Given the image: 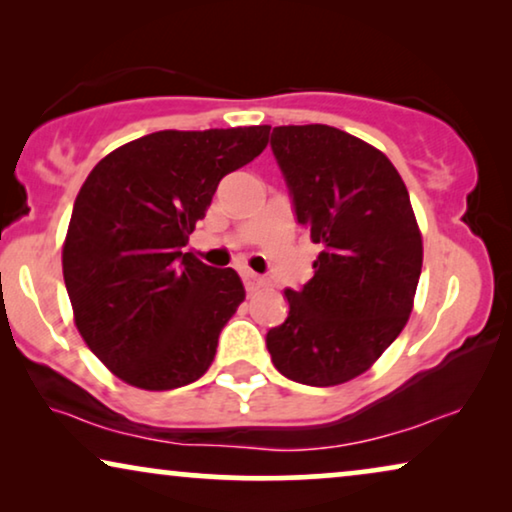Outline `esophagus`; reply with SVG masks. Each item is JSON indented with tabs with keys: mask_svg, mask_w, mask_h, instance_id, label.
<instances>
[{
	"mask_svg": "<svg viewBox=\"0 0 512 512\" xmlns=\"http://www.w3.org/2000/svg\"><path fill=\"white\" fill-rule=\"evenodd\" d=\"M242 282H244V289H247V293H254L261 289V286H265V279L254 275V272H244Z\"/></svg>",
	"mask_w": 512,
	"mask_h": 512,
	"instance_id": "1",
	"label": "esophagus"
}]
</instances>
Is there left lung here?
<instances>
[{
  "label": "left lung",
  "instance_id": "left-lung-1",
  "mask_svg": "<svg viewBox=\"0 0 512 512\" xmlns=\"http://www.w3.org/2000/svg\"><path fill=\"white\" fill-rule=\"evenodd\" d=\"M296 221L321 254L265 345L284 377L335 387L366 373L408 324L422 233L391 160L331 125H279L270 139Z\"/></svg>",
  "mask_w": 512,
  "mask_h": 512
}]
</instances>
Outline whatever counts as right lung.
<instances>
[{"label": "right lung", "instance_id": "obj_1", "mask_svg": "<svg viewBox=\"0 0 512 512\" xmlns=\"http://www.w3.org/2000/svg\"><path fill=\"white\" fill-rule=\"evenodd\" d=\"M270 125L160 130L104 156L76 195L62 247L74 324L132 387H186L212 366L244 300L233 268L184 254L219 181L268 146Z\"/></svg>", "mask_w": 512, "mask_h": 512}]
</instances>
